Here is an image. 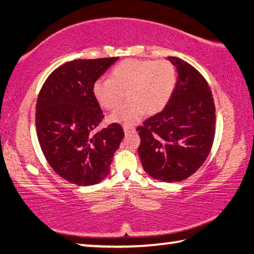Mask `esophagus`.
I'll use <instances>...</instances> for the list:
<instances>
[{
    "instance_id": "esophagus-1",
    "label": "esophagus",
    "mask_w": 254,
    "mask_h": 254,
    "mask_svg": "<svg viewBox=\"0 0 254 254\" xmlns=\"http://www.w3.org/2000/svg\"><path fill=\"white\" fill-rule=\"evenodd\" d=\"M123 130H124V133H126V134H128V133H132V132H135V128L134 127H127V126L123 127Z\"/></svg>"
}]
</instances>
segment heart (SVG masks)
I'll list each match as a JSON object with an SVG mask.
<instances>
[{
    "label": "heart",
    "mask_w": 254,
    "mask_h": 254,
    "mask_svg": "<svg viewBox=\"0 0 254 254\" xmlns=\"http://www.w3.org/2000/svg\"><path fill=\"white\" fill-rule=\"evenodd\" d=\"M177 84V70L168 60L126 59L118 64L110 78L98 79L93 85V95L98 104L113 110L121 104L126 92L128 102L111 114V121L135 123L147 112L156 114L168 104Z\"/></svg>",
    "instance_id": "obj_1"
}]
</instances>
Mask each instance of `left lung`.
<instances>
[{
  "instance_id": "8db88e82",
  "label": "left lung",
  "mask_w": 254,
  "mask_h": 254,
  "mask_svg": "<svg viewBox=\"0 0 254 254\" xmlns=\"http://www.w3.org/2000/svg\"><path fill=\"white\" fill-rule=\"evenodd\" d=\"M178 79L165 109L137 127V152L145 173L166 183L182 182L196 173L212 149L215 104L212 92L196 68L177 57L167 58Z\"/></svg>"
}]
</instances>
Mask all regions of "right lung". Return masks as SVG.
I'll list each match as a JSON object with an SVG mask.
<instances>
[{"label":"right lung","mask_w":254,"mask_h":254,"mask_svg":"<svg viewBox=\"0 0 254 254\" xmlns=\"http://www.w3.org/2000/svg\"><path fill=\"white\" fill-rule=\"evenodd\" d=\"M119 57L76 59L46 79L36 106V127L47 161L60 177L78 186L101 183L110 174L124 136L118 123L100 130L104 119L93 85Z\"/></svg>","instance_id":"obj_1"}]
</instances>
